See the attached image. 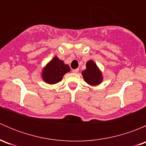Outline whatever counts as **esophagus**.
<instances>
[{
    "label": "esophagus",
    "mask_w": 146,
    "mask_h": 146,
    "mask_svg": "<svg viewBox=\"0 0 146 146\" xmlns=\"http://www.w3.org/2000/svg\"><path fill=\"white\" fill-rule=\"evenodd\" d=\"M78 70H79V69L77 68V69H73V70H72V71H73V73H77L78 72Z\"/></svg>",
    "instance_id": "esophagus-1"
}]
</instances>
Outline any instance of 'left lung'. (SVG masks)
I'll return each instance as SVG.
<instances>
[{
	"label": "left lung",
	"instance_id": "1",
	"mask_svg": "<svg viewBox=\"0 0 146 146\" xmlns=\"http://www.w3.org/2000/svg\"><path fill=\"white\" fill-rule=\"evenodd\" d=\"M85 81L89 85L95 86L102 81V74L98 66L92 60H90L86 64V69L82 72Z\"/></svg>",
	"mask_w": 146,
	"mask_h": 146
}]
</instances>
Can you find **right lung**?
Wrapping results in <instances>:
<instances>
[{
	"instance_id": "add662e5",
	"label": "right lung",
	"mask_w": 146,
	"mask_h": 146,
	"mask_svg": "<svg viewBox=\"0 0 146 146\" xmlns=\"http://www.w3.org/2000/svg\"><path fill=\"white\" fill-rule=\"evenodd\" d=\"M70 70L68 65L65 64L62 60L55 56L44 68L42 73V79L46 83L56 84L61 81L63 76Z\"/></svg>"
}]
</instances>
